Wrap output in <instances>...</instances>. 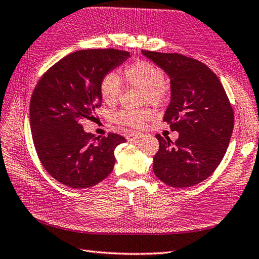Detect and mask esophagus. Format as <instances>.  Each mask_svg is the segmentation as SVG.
Returning <instances> with one entry per match:
<instances>
[{"mask_svg":"<svg viewBox=\"0 0 259 259\" xmlns=\"http://www.w3.org/2000/svg\"><path fill=\"white\" fill-rule=\"evenodd\" d=\"M144 136V134L142 133H131L128 136H126V139L129 140V142H134L136 139H140Z\"/></svg>","mask_w":259,"mask_h":259,"instance_id":"34e87169","label":"esophagus"}]
</instances>
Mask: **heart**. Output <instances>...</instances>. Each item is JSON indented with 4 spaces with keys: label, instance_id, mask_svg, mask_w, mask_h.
Listing matches in <instances>:
<instances>
[{
    "label": "heart",
    "instance_id": "1",
    "mask_svg": "<svg viewBox=\"0 0 259 259\" xmlns=\"http://www.w3.org/2000/svg\"><path fill=\"white\" fill-rule=\"evenodd\" d=\"M124 79L130 86L142 87L143 102L149 103L154 106L165 104L170 89L165 81V74L163 70L156 64L148 61H137L125 67ZM101 96L106 104L114 105L119 101L122 84L119 74L116 72H109L103 77L100 86ZM152 116V111L148 109L143 110H121L113 115L116 123L122 125L139 128Z\"/></svg>",
    "mask_w": 259,
    "mask_h": 259
}]
</instances>
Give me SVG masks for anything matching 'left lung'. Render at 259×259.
Returning <instances> with one entry per match:
<instances>
[{
	"instance_id": "8db88e82",
	"label": "left lung",
	"mask_w": 259,
	"mask_h": 259,
	"mask_svg": "<svg viewBox=\"0 0 259 259\" xmlns=\"http://www.w3.org/2000/svg\"><path fill=\"white\" fill-rule=\"evenodd\" d=\"M142 52L170 77L171 102L163 120L179 133L175 143L156 135L154 173L171 187H192L216 170L227 152L234 125L231 103L218 76L200 61Z\"/></svg>"
}]
</instances>
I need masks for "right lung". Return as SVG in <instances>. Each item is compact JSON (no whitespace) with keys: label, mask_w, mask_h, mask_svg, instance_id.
<instances>
[{"label":"right lung","mask_w":259,"mask_h":259,"mask_svg":"<svg viewBox=\"0 0 259 259\" xmlns=\"http://www.w3.org/2000/svg\"><path fill=\"white\" fill-rule=\"evenodd\" d=\"M130 56L115 49L81 50L64 56L37 82L30 100V129L37 155L49 175L73 189L97 185L114 167L117 134L84 133L102 104L101 81Z\"/></svg>","instance_id":"obj_1"}]
</instances>
